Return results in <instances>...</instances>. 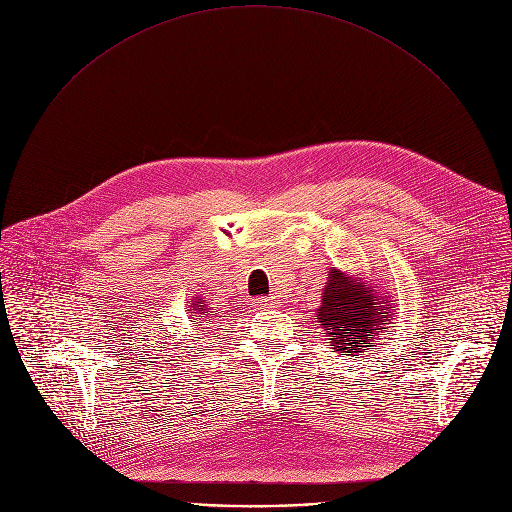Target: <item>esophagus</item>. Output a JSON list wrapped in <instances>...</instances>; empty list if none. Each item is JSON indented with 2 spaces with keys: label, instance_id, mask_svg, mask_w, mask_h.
Masks as SVG:
<instances>
[{
  "label": "esophagus",
  "instance_id": "esophagus-1",
  "mask_svg": "<svg viewBox=\"0 0 512 512\" xmlns=\"http://www.w3.org/2000/svg\"><path fill=\"white\" fill-rule=\"evenodd\" d=\"M275 302H277L275 296H265V298H259L255 304H259L261 308H271V306H275Z\"/></svg>",
  "mask_w": 512,
  "mask_h": 512
}]
</instances>
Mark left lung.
Returning <instances> with one entry per match:
<instances>
[{"mask_svg":"<svg viewBox=\"0 0 512 512\" xmlns=\"http://www.w3.org/2000/svg\"><path fill=\"white\" fill-rule=\"evenodd\" d=\"M391 318V300L381 289L364 285L360 277L344 275L338 269L328 273L324 285L322 306L316 310V320L326 330L334 352L369 350L379 340L383 324Z\"/></svg>","mask_w":512,"mask_h":512,"instance_id":"8db88e82","label":"left lung"}]
</instances>
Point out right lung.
Instances as JSON below:
<instances>
[{
    "label": "right lung",
    "instance_id": "right-lung-1",
    "mask_svg": "<svg viewBox=\"0 0 512 512\" xmlns=\"http://www.w3.org/2000/svg\"><path fill=\"white\" fill-rule=\"evenodd\" d=\"M190 314L196 316V320H206V318H212V316H214V314L210 312L206 300H202V298H196V300H194V304L190 306Z\"/></svg>",
    "mask_w": 512,
    "mask_h": 512
}]
</instances>
